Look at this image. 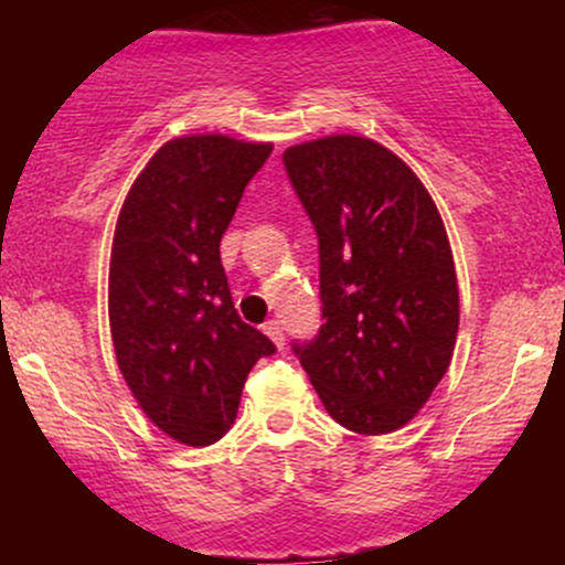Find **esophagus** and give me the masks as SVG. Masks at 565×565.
<instances>
[{
    "label": "esophagus",
    "instance_id": "esophagus-1",
    "mask_svg": "<svg viewBox=\"0 0 565 565\" xmlns=\"http://www.w3.org/2000/svg\"><path fill=\"white\" fill-rule=\"evenodd\" d=\"M263 332L270 337V340L276 342V348H284V329H281V321H276V319H270V321H265V327H263Z\"/></svg>",
    "mask_w": 565,
    "mask_h": 565
}]
</instances>
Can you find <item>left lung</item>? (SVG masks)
<instances>
[{
  "mask_svg": "<svg viewBox=\"0 0 565 565\" xmlns=\"http://www.w3.org/2000/svg\"><path fill=\"white\" fill-rule=\"evenodd\" d=\"M319 236L321 329L295 342L342 427H404L444 380L459 329L454 257L436 201L380 142L332 135L284 151Z\"/></svg>",
  "mask_w": 565,
  "mask_h": 565,
  "instance_id": "1",
  "label": "left lung"
}]
</instances>
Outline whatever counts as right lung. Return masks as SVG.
<instances>
[{
    "instance_id": "obj_1",
    "label": "right lung",
    "mask_w": 565,
    "mask_h": 565,
    "mask_svg": "<svg viewBox=\"0 0 565 565\" xmlns=\"http://www.w3.org/2000/svg\"><path fill=\"white\" fill-rule=\"evenodd\" d=\"M270 151L228 135L174 138L138 174L116 220V364L148 419L185 446L228 433L246 374L276 353L236 313L220 263V238Z\"/></svg>"
}]
</instances>
